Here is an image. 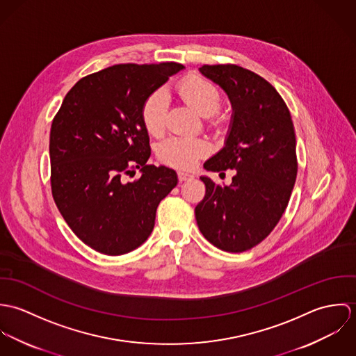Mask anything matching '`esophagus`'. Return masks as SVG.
<instances>
[{
  "label": "esophagus",
  "mask_w": 356,
  "mask_h": 356,
  "mask_svg": "<svg viewBox=\"0 0 356 356\" xmlns=\"http://www.w3.org/2000/svg\"><path fill=\"white\" fill-rule=\"evenodd\" d=\"M195 178V175L192 174V172H185V171H179L178 172V179L181 181V182H184V181H191V179H193Z\"/></svg>",
  "instance_id": "obj_1"
}]
</instances>
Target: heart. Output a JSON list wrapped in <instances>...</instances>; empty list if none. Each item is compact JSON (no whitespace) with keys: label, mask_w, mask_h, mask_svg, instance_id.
Masks as SVG:
<instances>
[{"label":"heart","mask_w":356,"mask_h":356,"mask_svg":"<svg viewBox=\"0 0 356 356\" xmlns=\"http://www.w3.org/2000/svg\"><path fill=\"white\" fill-rule=\"evenodd\" d=\"M181 97L191 104L202 116H211L220 108V92L208 79L199 75H191L178 85ZM168 109V97L163 89L152 92L143 104L141 119L147 131L159 136L165 127V116ZM208 152V144L202 138L172 136L164 140L159 148V159L178 168H191L196 161Z\"/></svg>","instance_id":"b5f03b06"}]
</instances>
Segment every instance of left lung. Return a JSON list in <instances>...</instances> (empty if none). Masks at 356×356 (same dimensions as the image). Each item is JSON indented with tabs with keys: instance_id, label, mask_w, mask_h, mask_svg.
Returning a JSON list of instances; mask_svg holds the SVG:
<instances>
[{
	"instance_id": "left-lung-1",
	"label": "left lung",
	"mask_w": 356,
	"mask_h": 356,
	"mask_svg": "<svg viewBox=\"0 0 356 356\" xmlns=\"http://www.w3.org/2000/svg\"><path fill=\"white\" fill-rule=\"evenodd\" d=\"M232 104L223 148L204 163L207 171L236 170L229 186L211 178L195 213L200 232L216 248L244 252L277 226L298 175L296 137L286 104L261 76L233 64L203 65Z\"/></svg>"
}]
</instances>
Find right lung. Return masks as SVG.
Returning a JSON list of instances; mask_svg holds the SVG:
<instances>
[{"label":"right lung","mask_w":356,"mask_h":356,"mask_svg":"<svg viewBox=\"0 0 356 356\" xmlns=\"http://www.w3.org/2000/svg\"><path fill=\"white\" fill-rule=\"evenodd\" d=\"M185 67L116 64L78 81L51 122V195L71 230L104 254L138 248L159 203L177 186L172 168L148 164L145 99ZM136 165L137 181H126Z\"/></svg>","instance_id":"obj_1"}]
</instances>
